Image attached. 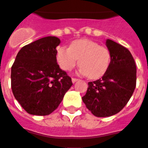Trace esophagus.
Segmentation results:
<instances>
[{
	"instance_id": "esophagus-1",
	"label": "esophagus",
	"mask_w": 148,
	"mask_h": 148,
	"mask_svg": "<svg viewBox=\"0 0 148 148\" xmlns=\"http://www.w3.org/2000/svg\"><path fill=\"white\" fill-rule=\"evenodd\" d=\"M71 80H72V82H73V83H75L76 81H78V79H77V78H74V77H72Z\"/></svg>"
}]
</instances>
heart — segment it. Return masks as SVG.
Here are the masks:
<instances>
[{
	"mask_svg": "<svg viewBox=\"0 0 148 148\" xmlns=\"http://www.w3.org/2000/svg\"><path fill=\"white\" fill-rule=\"evenodd\" d=\"M79 73L90 79H97L107 71L110 62V52L108 47L88 39L74 40L70 47L57 48V60L64 71H71L78 60Z\"/></svg>",
	"mask_w": 148,
	"mask_h": 148,
	"instance_id": "obj_1",
	"label": "heart"
}]
</instances>
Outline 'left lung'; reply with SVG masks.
<instances>
[{
  "label": "left lung",
  "instance_id": "left-lung-1",
  "mask_svg": "<svg viewBox=\"0 0 148 148\" xmlns=\"http://www.w3.org/2000/svg\"><path fill=\"white\" fill-rule=\"evenodd\" d=\"M110 62L101 78L88 82L83 102L93 114L110 117L125 107L136 88L137 71L131 52L122 45L108 39Z\"/></svg>",
  "mask_w": 148,
  "mask_h": 148
}]
</instances>
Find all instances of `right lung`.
<instances>
[{"label": "right lung", "instance_id": "obj_1", "mask_svg": "<svg viewBox=\"0 0 148 148\" xmlns=\"http://www.w3.org/2000/svg\"><path fill=\"white\" fill-rule=\"evenodd\" d=\"M60 43L59 38L49 36L25 45L11 67L14 96L30 114H51L73 85L57 63L56 47Z\"/></svg>", "mask_w": 148, "mask_h": 148}]
</instances>
